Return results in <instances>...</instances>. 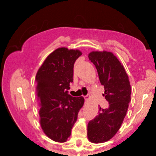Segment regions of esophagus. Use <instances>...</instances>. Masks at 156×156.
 Wrapping results in <instances>:
<instances>
[{"instance_id": "34e87169", "label": "esophagus", "mask_w": 156, "mask_h": 156, "mask_svg": "<svg viewBox=\"0 0 156 156\" xmlns=\"http://www.w3.org/2000/svg\"><path fill=\"white\" fill-rule=\"evenodd\" d=\"M84 100H85L86 102H87L88 100H90V97H89V96H85V97H84Z\"/></svg>"}]
</instances>
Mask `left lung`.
<instances>
[{
    "label": "left lung",
    "mask_w": 156,
    "mask_h": 156,
    "mask_svg": "<svg viewBox=\"0 0 156 156\" xmlns=\"http://www.w3.org/2000/svg\"><path fill=\"white\" fill-rule=\"evenodd\" d=\"M88 58L95 65L105 89L103 95L109 103L107 108L100 107L97 117L87 125L89 141L100 144L112 139L120 129L130 101L131 87L123 65L112 52L92 51Z\"/></svg>",
    "instance_id": "left-lung-1"
}]
</instances>
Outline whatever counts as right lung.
I'll use <instances>...</instances> for the list:
<instances>
[{"instance_id":"right-lung-1","label":"right lung","mask_w":156,"mask_h":156,"mask_svg":"<svg viewBox=\"0 0 156 156\" xmlns=\"http://www.w3.org/2000/svg\"><path fill=\"white\" fill-rule=\"evenodd\" d=\"M81 54L79 50L56 49L36 74L40 125L55 142H66L84 103V97H73L67 90L73 81L74 63Z\"/></svg>"}]
</instances>
